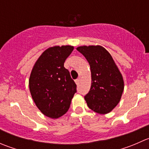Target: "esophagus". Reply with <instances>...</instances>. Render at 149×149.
Segmentation results:
<instances>
[{
	"label": "esophagus",
	"instance_id": "1",
	"mask_svg": "<svg viewBox=\"0 0 149 149\" xmlns=\"http://www.w3.org/2000/svg\"><path fill=\"white\" fill-rule=\"evenodd\" d=\"M75 82H76V84H77V85H79V82H80V80H79V79H77L75 80Z\"/></svg>",
	"mask_w": 149,
	"mask_h": 149
}]
</instances>
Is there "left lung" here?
Returning <instances> with one entry per match:
<instances>
[{
	"instance_id": "left-lung-1",
	"label": "left lung",
	"mask_w": 149,
	"mask_h": 149,
	"mask_svg": "<svg viewBox=\"0 0 149 149\" xmlns=\"http://www.w3.org/2000/svg\"><path fill=\"white\" fill-rule=\"evenodd\" d=\"M88 62L91 73V86L84 97L91 110L107 114L120 100L124 81L113 58L103 47L81 46L76 48Z\"/></svg>"
}]
</instances>
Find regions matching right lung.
<instances>
[{
	"label": "right lung",
	"mask_w": 149,
	"mask_h": 149,
	"mask_svg": "<svg viewBox=\"0 0 149 149\" xmlns=\"http://www.w3.org/2000/svg\"><path fill=\"white\" fill-rule=\"evenodd\" d=\"M73 47L55 46L40 55L31 72L29 86L33 100L47 117L56 119L70 107L76 84L64 67Z\"/></svg>",
	"instance_id": "right-lung-1"
}]
</instances>
